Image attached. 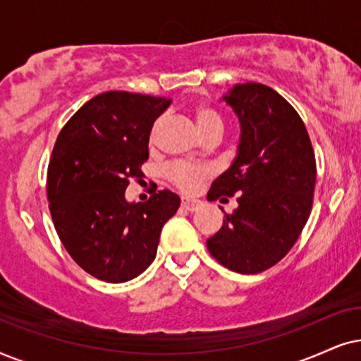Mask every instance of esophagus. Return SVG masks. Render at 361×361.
Wrapping results in <instances>:
<instances>
[{
	"mask_svg": "<svg viewBox=\"0 0 361 361\" xmlns=\"http://www.w3.org/2000/svg\"><path fill=\"white\" fill-rule=\"evenodd\" d=\"M181 206H183L185 209H188V211H196L198 209V206H200V201H196V200H190V198H181Z\"/></svg>",
	"mask_w": 361,
	"mask_h": 361,
	"instance_id": "1",
	"label": "esophagus"
}]
</instances>
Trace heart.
Listing matches in <instances>:
<instances>
[{
	"mask_svg": "<svg viewBox=\"0 0 361 361\" xmlns=\"http://www.w3.org/2000/svg\"><path fill=\"white\" fill-rule=\"evenodd\" d=\"M193 114H195L196 123H198L200 130L203 135L213 130L223 132L224 120L214 109L208 107V105H196ZM158 123H160V120H157L155 125H153L152 133H155ZM206 173H208V170H206L204 166L195 165V163H188V161L175 163V165L168 168V176H170L173 185H176L180 190L188 191V193L198 188L201 181L204 180Z\"/></svg>",
	"mask_w": 361,
	"mask_h": 361,
	"instance_id": "b5f03b06",
	"label": "heart"
}]
</instances>
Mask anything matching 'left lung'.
Returning <instances> with one entry per match:
<instances>
[{
    "label": "left lung",
    "mask_w": 361,
    "mask_h": 361,
    "mask_svg": "<svg viewBox=\"0 0 361 361\" xmlns=\"http://www.w3.org/2000/svg\"><path fill=\"white\" fill-rule=\"evenodd\" d=\"M223 100L241 123L238 157L208 191V201L238 208L206 241L224 267L257 274L290 251L309 219L317 178L315 153L297 110L264 84H239Z\"/></svg>",
    "instance_id": "8db88e82"
}]
</instances>
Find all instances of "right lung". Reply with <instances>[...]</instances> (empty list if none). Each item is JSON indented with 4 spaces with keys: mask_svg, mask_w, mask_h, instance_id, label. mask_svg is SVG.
Instances as JSON below:
<instances>
[{
    "mask_svg": "<svg viewBox=\"0 0 361 361\" xmlns=\"http://www.w3.org/2000/svg\"><path fill=\"white\" fill-rule=\"evenodd\" d=\"M170 99L110 90L85 102L57 135L47 166L52 223L71 257L90 276L120 284L157 256L163 224L180 208L170 190L128 203L125 190L148 160L153 122Z\"/></svg>",
    "mask_w": 361,
    "mask_h": 361,
    "instance_id": "right-lung-1",
    "label": "right lung"
}]
</instances>
